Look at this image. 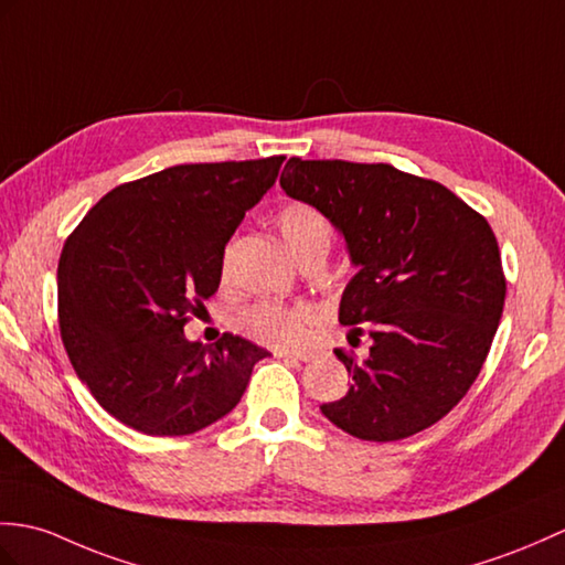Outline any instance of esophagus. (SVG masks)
<instances>
[{"mask_svg": "<svg viewBox=\"0 0 565 565\" xmlns=\"http://www.w3.org/2000/svg\"><path fill=\"white\" fill-rule=\"evenodd\" d=\"M277 359L291 361V363H306V361H310V353H288V351H279Z\"/></svg>", "mask_w": 565, "mask_h": 565, "instance_id": "esophagus-1", "label": "esophagus"}]
</instances>
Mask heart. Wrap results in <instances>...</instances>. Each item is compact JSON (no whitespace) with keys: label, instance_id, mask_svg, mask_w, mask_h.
I'll return each mask as SVG.
<instances>
[{"label":"heart","instance_id":"1","mask_svg":"<svg viewBox=\"0 0 565 565\" xmlns=\"http://www.w3.org/2000/svg\"><path fill=\"white\" fill-rule=\"evenodd\" d=\"M277 226L286 247L298 259L312 247L330 243L332 233L327 218L306 202L284 204L277 214ZM223 271H226V265H223ZM315 322H318V310L315 308L306 303L284 306L271 303V300L247 308L238 318V327L245 337L255 339L257 344L281 351L303 349L310 342Z\"/></svg>","mask_w":565,"mask_h":565}]
</instances>
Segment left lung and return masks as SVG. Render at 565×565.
<instances>
[{
	"label": "left lung",
	"instance_id": "8db88e82",
	"mask_svg": "<svg viewBox=\"0 0 565 565\" xmlns=\"http://www.w3.org/2000/svg\"><path fill=\"white\" fill-rule=\"evenodd\" d=\"M288 196L342 231L356 274L339 322L373 339L365 361L334 349L351 387L320 412L349 436L409 438L457 406L501 322L505 274L489 221L436 180L390 163L294 159Z\"/></svg>",
	"mask_w": 565,
	"mask_h": 565
}]
</instances>
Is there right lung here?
<instances>
[{"instance_id": "1", "label": "right lung", "mask_w": 565, "mask_h": 565, "mask_svg": "<svg viewBox=\"0 0 565 565\" xmlns=\"http://www.w3.org/2000/svg\"><path fill=\"white\" fill-rule=\"evenodd\" d=\"M281 163H185L125 182L64 243L62 344L117 422L147 436H190L241 402L269 351L235 334L204 347L182 330L216 294L226 243Z\"/></svg>"}]
</instances>
